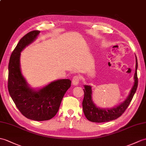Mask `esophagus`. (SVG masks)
Wrapping results in <instances>:
<instances>
[{
    "label": "esophagus",
    "mask_w": 146,
    "mask_h": 146,
    "mask_svg": "<svg viewBox=\"0 0 146 146\" xmlns=\"http://www.w3.org/2000/svg\"><path fill=\"white\" fill-rule=\"evenodd\" d=\"M80 78L79 76H74L73 78V80H72V84L74 86H76L78 84L79 82H80Z\"/></svg>",
    "instance_id": "obj_1"
}]
</instances>
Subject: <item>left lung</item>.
<instances>
[{
    "instance_id": "obj_1",
    "label": "left lung",
    "mask_w": 146,
    "mask_h": 146,
    "mask_svg": "<svg viewBox=\"0 0 146 146\" xmlns=\"http://www.w3.org/2000/svg\"><path fill=\"white\" fill-rule=\"evenodd\" d=\"M137 70V61L136 60V65H135V70L134 76V83L129 94L127 96V99L123 103L114 108H110V109H108V108L103 109V108H98L92 100L91 86L84 85V89H83L84 94L82 105L83 113L87 119L91 122H94V123H104V122L114 120L120 117L129 105L135 91H136L138 85Z\"/></svg>"
}]
</instances>
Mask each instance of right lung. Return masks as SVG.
<instances>
[{
	"mask_svg": "<svg viewBox=\"0 0 146 146\" xmlns=\"http://www.w3.org/2000/svg\"><path fill=\"white\" fill-rule=\"evenodd\" d=\"M40 32L33 30L20 40L11 54L8 68L10 96L23 116L37 121L49 120L55 116L72 83L69 79L58 80L37 91L28 85L20 70V52L34 41Z\"/></svg>",
	"mask_w": 146,
	"mask_h": 146,
	"instance_id": "obj_1",
	"label": "right lung"
}]
</instances>
